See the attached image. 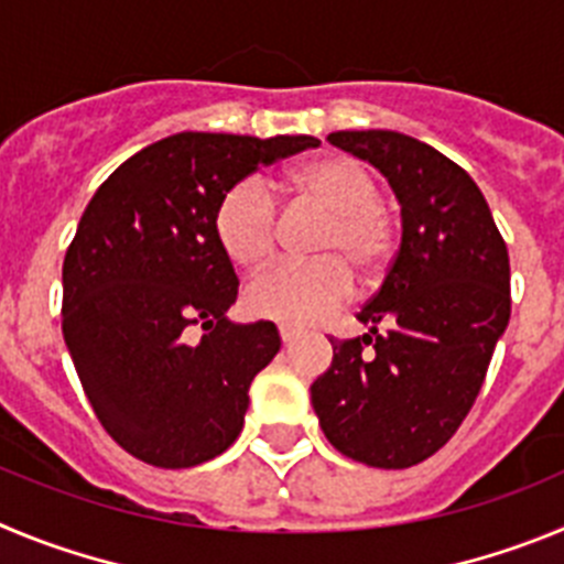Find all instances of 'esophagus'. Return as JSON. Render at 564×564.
Masks as SVG:
<instances>
[{
    "mask_svg": "<svg viewBox=\"0 0 564 564\" xmlns=\"http://www.w3.org/2000/svg\"><path fill=\"white\" fill-rule=\"evenodd\" d=\"M278 332H281L283 345H292L294 339L301 337V332H297V328H292V326H281V328H278Z\"/></svg>",
    "mask_w": 564,
    "mask_h": 564,
    "instance_id": "obj_1",
    "label": "esophagus"
}]
</instances>
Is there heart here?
Listing matches in <instances>:
<instances>
[{
  "label": "heart",
  "instance_id": "1",
  "mask_svg": "<svg viewBox=\"0 0 564 564\" xmlns=\"http://www.w3.org/2000/svg\"><path fill=\"white\" fill-rule=\"evenodd\" d=\"M297 199L328 210L319 227L314 261H278L258 272L245 289V306L256 317L286 326H308L348 301L357 267L373 275L393 250V225L382 210L377 176L351 156H326L308 162L289 176ZM216 238L238 267H256L275 252L281 216L270 185L247 176L221 196L216 207Z\"/></svg>",
  "mask_w": 564,
  "mask_h": 564
}]
</instances>
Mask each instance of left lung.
Here are the masks:
<instances>
[{
    "label": "left lung",
    "mask_w": 564,
    "mask_h": 564,
    "mask_svg": "<svg viewBox=\"0 0 564 564\" xmlns=\"http://www.w3.org/2000/svg\"><path fill=\"white\" fill-rule=\"evenodd\" d=\"M328 140L393 187L402 245L357 314L368 334L332 339L312 408L345 458L408 469L438 453L478 399L509 326V250L480 187L433 145L388 129Z\"/></svg>",
    "instance_id": "1"
}]
</instances>
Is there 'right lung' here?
<instances>
[{"label":"right lung","instance_id":"1","mask_svg":"<svg viewBox=\"0 0 564 564\" xmlns=\"http://www.w3.org/2000/svg\"><path fill=\"white\" fill-rule=\"evenodd\" d=\"M308 134L180 131L120 165L64 258V343L86 399L126 453L162 469L238 438L250 384L281 351L275 323L227 317L238 278L216 207L258 165L317 149Z\"/></svg>","mask_w":564,"mask_h":564}]
</instances>
